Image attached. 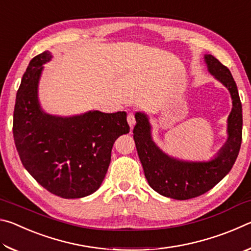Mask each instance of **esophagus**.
Masks as SVG:
<instances>
[{
  "label": "esophagus",
  "mask_w": 251,
  "mask_h": 251,
  "mask_svg": "<svg viewBox=\"0 0 251 251\" xmlns=\"http://www.w3.org/2000/svg\"><path fill=\"white\" fill-rule=\"evenodd\" d=\"M127 122H128V125L131 129L134 128V126L136 124V121H135V116L133 113H129L128 116H127Z\"/></svg>",
  "instance_id": "obj_1"
}]
</instances>
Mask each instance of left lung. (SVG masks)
Returning <instances> with one entry per match:
<instances>
[{"instance_id":"1","label":"left lung","mask_w":251,"mask_h":251,"mask_svg":"<svg viewBox=\"0 0 251 251\" xmlns=\"http://www.w3.org/2000/svg\"><path fill=\"white\" fill-rule=\"evenodd\" d=\"M203 62L208 73L227 88L232 100L227 139L209 160H186L168 155L152 139L150 116L135 113L134 141L148 184L161 196L177 201L201 196L217 185L230 172L241 145L243 106L230 71L210 54L203 55Z\"/></svg>"}]
</instances>
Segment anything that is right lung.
Here are the masks:
<instances>
[{"label": "right lung", "instance_id": "1", "mask_svg": "<svg viewBox=\"0 0 251 251\" xmlns=\"http://www.w3.org/2000/svg\"><path fill=\"white\" fill-rule=\"evenodd\" d=\"M52 57L50 50L39 54L23 75L14 107V142L23 166L41 186L62 198H83L100 188L114 143L129 133L127 113H46L39 86L44 64Z\"/></svg>", "mask_w": 251, "mask_h": 251}]
</instances>
